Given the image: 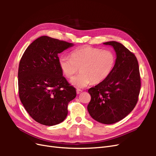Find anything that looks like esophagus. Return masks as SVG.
Here are the masks:
<instances>
[{
	"label": "esophagus",
	"mask_w": 156,
	"mask_h": 156,
	"mask_svg": "<svg viewBox=\"0 0 156 156\" xmlns=\"http://www.w3.org/2000/svg\"><path fill=\"white\" fill-rule=\"evenodd\" d=\"M76 92H77V94H81L82 92V90H80V89H77Z\"/></svg>",
	"instance_id": "34e87169"
}]
</instances>
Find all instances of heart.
<instances>
[{"mask_svg":"<svg viewBox=\"0 0 156 156\" xmlns=\"http://www.w3.org/2000/svg\"><path fill=\"white\" fill-rule=\"evenodd\" d=\"M115 62V55L111 51L88 46L73 51L71 58L61 55L58 59L59 67L66 77L81 71L70 80L71 84L78 88L86 87L91 82L97 84L104 81L112 72Z\"/></svg>","mask_w":156,"mask_h":156,"instance_id":"1","label":"heart"}]
</instances>
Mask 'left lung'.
<instances>
[{
	"mask_svg": "<svg viewBox=\"0 0 156 156\" xmlns=\"http://www.w3.org/2000/svg\"><path fill=\"white\" fill-rule=\"evenodd\" d=\"M105 45L114 49L116 62L108 77L88 90L91 100L87 109L93 119L104 124L119 122L133 111L138 101L140 78L136 56L115 41Z\"/></svg>",
	"mask_w": 156,
	"mask_h": 156,
	"instance_id": "8db88e82",
	"label": "left lung"
}]
</instances>
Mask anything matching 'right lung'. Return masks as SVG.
<instances>
[{"label": "right lung", "instance_id": "right-lung-1", "mask_svg": "<svg viewBox=\"0 0 156 156\" xmlns=\"http://www.w3.org/2000/svg\"><path fill=\"white\" fill-rule=\"evenodd\" d=\"M73 44L43 36L28 47L18 70L19 95L29 115L38 123L55 126L68 115L76 90L63 76L58 54Z\"/></svg>", "mask_w": 156, "mask_h": 156}]
</instances>
